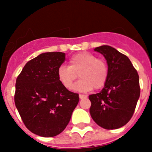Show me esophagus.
I'll return each mask as SVG.
<instances>
[{"instance_id":"obj_1","label":"esophagus","mask_w":152,"mask_h":152,"mask_svg":"<svg viewBox=\"0 0 152 152\" xmlns=\"http://www.w3.org/2000/svg\"><path fill=\"white\" fill-rule=\"evenodd\" d=\"M87 97V96H85V95H82V94H79V99H85V98Z\"/></svg>"}]
</instances>
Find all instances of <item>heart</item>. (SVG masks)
<instances>
[{
  "instance_id": "heart-1",
  "label": "heart",
  "mask_w": 152,
  "mask_h": 152,
  "mask_svg": "<svg viewBox=\"0 0 152 152\" xmlns=\"http://www.w3.org/2000/svg\"><path fill=\"white\" fill-rule=\"evenodd\" d=\"M108 65L105 60L89 52L74 54L68 61V66L61 65L57 70L59 81L67 90L73 88V83L81 78L75 86L79 91L99 90L105 85L108 78Z\"/></svg>"
}]
</instances>
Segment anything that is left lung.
Instances as JSON below:
<instances>
[{
  "label": "left lung",
  "instance_id": "obj_1",
  "mask_svg": "<svg viewBox=\"0 0 152 152\" xmlns=\"http://www.w3.org/2000/svg\"><path fill=\"white\" fill-rule=\"evenodd\" d=\"M94 50L105 57L109 73L102 91L89 96L90 115L106 129L121 128L132 118L140 97L138 73L129 59L114 48L102 45Z\"/></svg>",
  "mask_w": 152,
  "mask_h": 152
}]
</instances>
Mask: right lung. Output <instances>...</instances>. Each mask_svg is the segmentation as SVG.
Instances as JSON below:
<instances>
[{
	"mask_svg": "<svg viewBox=\"0 0 152 152\" xmlns=\"http://www.w3.org/2000/svg\"><path fill=\"white\" fill-rule=\"evenodd\" d=\"M62 52H47L28 61L16 79L15 104L23 122L34 134L51 137L65 129L79 101L59 81Z\"/></svg>",
	"mask_w": 152,
	"mask_h": 152,
	"instance_id": "1",
	"label": "right lung"
}]
</instances>
